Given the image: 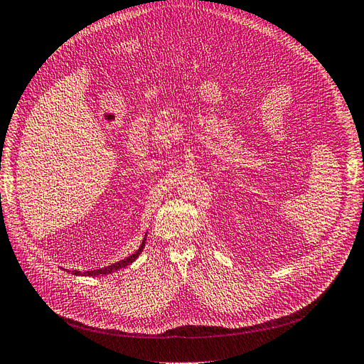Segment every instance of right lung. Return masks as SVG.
Returning a JSON list of instances; mask_svg holds the SVG:
<instances>
[{
  "label": "right lung",
  "instance_id": "obj_1",
  "mask_svg": "<svg viewBox=\"0 0 364 364\" xmlns=\"http://www.w3.org/2000/svg\"><path fill=\"white\" fill-rule=\"evenodd\" d=\"M145 241H146V238H144L141 247L137 249V252H136V253H133V255H130L129 257L123 259V261L115 262V264H112V265H109V267H107V268H100V269H95V271H85V272L73 271V274H75V275H87V277H97V275H100V274L107 275V274H111V272H114V271H117V269H119V268H126L127 265H130V264L134 261V259H136L137 256L141 255V252L144 250V246H145Z\"/></svg>",
  "mask_w": 364,
  "mask_h": 364
}]
</instances>
